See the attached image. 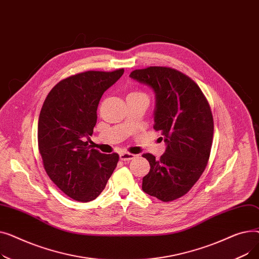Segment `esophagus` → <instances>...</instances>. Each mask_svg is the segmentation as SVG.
Masks as SVG:
<instances>
[{
  "instance_id": "34e87169",
  "label": "esophagus",
  "mask_w": 259,
  "mask_h": 259,
  "mask_svg": "<svg viewBox=\"0 0 259 259\" xmlns=\"http://www.w3.org/2000/svg\"><path fill=\"white\" fill-rule=\"evenodd\" d=\"M135 156H137V155H134V154L129 153V152H121V153L119 154V158H120L121 160H124V161H129V160L135 158Z\"/></svg>"
}]
</instances>
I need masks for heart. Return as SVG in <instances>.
Returning <instances> with one entry per match:
<instances>
[{
  "label": "heart",
  "instance_id": "1",
  "mask_svg": "<svg viewBox=\"0 0 259 259\" xmlns=\"http://www.w3.org/2000/svg\"><path fill=\"white\" fill-rule=\"evenodd\" d=\"M137 93H143V92H137ZM144 94V93H143Z\"/></svg>",
  "mask_w": 259,
  "mask_h": 259
}]
</instances>
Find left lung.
Here are the masks:
<instances>
[{
	"instance_id": "obj_1",
	"label": "left lung",
	"mask_w": 259,
	"mask_h": 259,
	"mask_svg": "<svg viewBox=\"0 0 259 259\" xmlns=\"http://www.w3.org/2000/svg\"><path fill=\"white\" fill-rule=\"evenodd\" d=\"M130 77L154 90V130L167 144L159 159L143 154L150 171L142 188L161 201L175 200L191 190L208 165L214 132L210 105L195 81L173 68L150 66L133 70Z\"/></svg>"
}]
</instances>
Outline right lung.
I'll list each match as a JSON object with an SVG mask.
<instances>
[{
	"instance_id": "add662e5",
	"label": "right lung",
	"mask_w": 259,
	"mask_h": 259,
	"mask_svg": "<svg viewBox=\"0 0 259 259\" xmlns=\"http://www.w3.org/2000/svg\"><path fill=\"white\" fill-rule=\"evenodd\" d=\"M124 73L85 71L68 76L48 93L37 124L38 151L50 180L70 198L86 202L97 198L118 162V154L90 149L103 93Z\"/></svg>"
}]
</instances>
